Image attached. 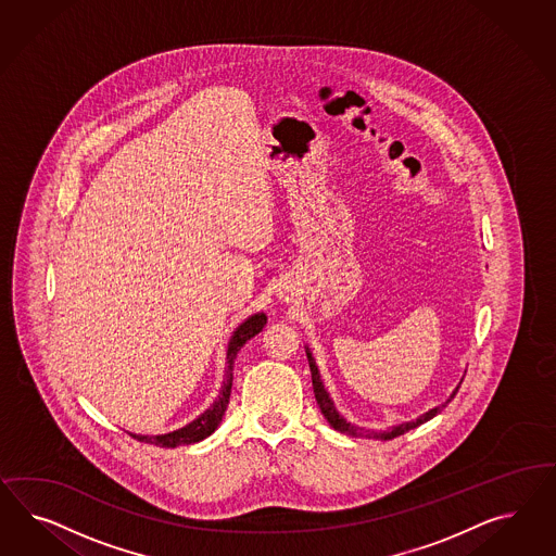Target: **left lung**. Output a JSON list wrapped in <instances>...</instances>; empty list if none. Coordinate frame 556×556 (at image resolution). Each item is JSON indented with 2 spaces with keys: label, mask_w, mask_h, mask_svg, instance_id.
<instances>
[{
  "label": "left lung",
  "mask_w": 556,
  "mask_h": 556,
  "mask_svg": "<svg viewBox=\"0 0 556 556\" xmlns=\"http://www.w3.org/2000/svg\"><path fill=\"white\" fill-rule=\"evenodd\" d=\"M307 353V361H309V370H312V386H314V395H316V402L320 405L321 414H324V418L328 420V424L338 430V432H342V434H346V437L353 438H375V440H391V438L402 437L405 432H409V430H414V428H418L420 424L424 421L432 420L434 416H438L440 412H442V407L448 404L453 397L456 395V391L458 388L453 391V395L446 400V404L438 405V407H432L430 412H426V414H421L420 418H416V420L404 421V424H397V426H393V428H389V430H367V428H361V426H354L351 421L344 420L340 414H338L337 407H334V402L330 400V393L324 389V383H321L320 379V370L316 367V361H314V356L309 351H305Z\"/></svg>",
  "instance_id": "left-lung-1"
}]
</instances>
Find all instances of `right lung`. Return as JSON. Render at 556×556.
I'll return each instance as SVG.
<instances>
[{
	"label": "right lung",
	"mask_w": 556,
	"mask_h": 556,
	"mask_svg": "<svg viewBox=\"0 0 556 556\" xmlns=\"http://www.w3.org/2000/svg\"><path fill=\"white\" fill-rule=\"evenodd\" d=\"M267 324V316L261 312V314H254L249 320L242 321L235 330V334L228 342V351H226V361H228V369H226V381L219 389L218 400L214 404L210 405L205 412H203L200 418H195L193 421H189L184 428L179 430H173L168 434H159V437H140V434H130V437L140 440V442H149L154 446H163V448H175V446H181V444H193V442H200L203 438L210 437L216 428H218L222 416L228 407L230 402V391H232V367H235V358L238 351L251 340L256 337Z\"/></svg>",
	"instance_id": "obj_1"
}]
</instances>
